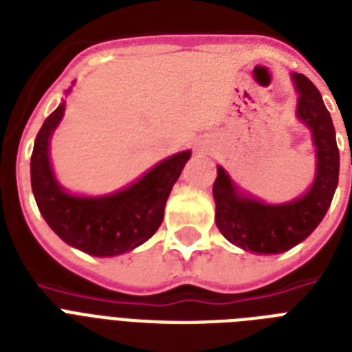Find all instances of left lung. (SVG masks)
I'll list each match as a JSON object with an SVG mask.
<instances>
[{
    "instance_id": "1",
    "label": "left lung",
    "mask_w": 352,
    "mask_h": 352,
    "mask_svg": "<svg viewBox=\"0 0 352 352\" xmlns=\"http://www.w3.org/2000/svg\"><path fill=\"white\" fill-rule=\"evenodd\" d=\"M300 92L298 120L313 132L316 147V176L307 192L287 204L269 205L241 192L223 167L212 185L216 225L221 234L243 251L280 254L303 241L323 220L338 187L340 153L331 114L322 94L303 74H292Z\"/></svg>"
}]
</instances>
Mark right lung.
Wrapping results in <instances>:
<instances>
[{"label":"right lung","instance_id":"add662e5","mask_svg":"<svg viewBox=\"0 0 352 352\" xmlns=\"http://www.w3.org/2000/svg\"><path fill=\"white\" fill-rule=\"evenodd\" d=\"M65 101L39 129L30 158V184L38 209L65 243L92 256H118L142 245L158 230L173 185L190 151L154 165L134 184L107 196H74L58 184L50 165V138L60 125Z\"/></svg>","mask_w":352,"mask_h":352}]
</instances>
